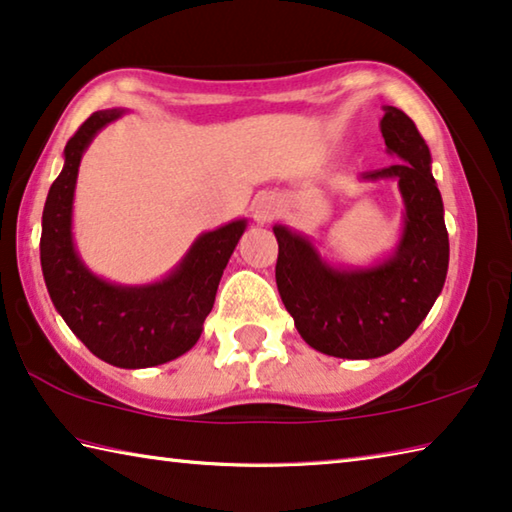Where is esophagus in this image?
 I'll return each mask as SVG.
<instances>
[{"instance_id":"34e87169","label":"esophagus","mask_w":512,"mask_h":512,"mask_svg":"<svg viewBox=\"0 0 512 512\" xmlns=\"http://www.w3.org/2000/svg\"><path fill=\"white\" fill-rule=\"evenodd\" d=\"M253 212H255V221H257L259 225L271 223V221L275 219V216L280 214V201H277L275 196H262V198H257Z\"/></svg>"}]
</instances>
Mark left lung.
Listing matches in <instances>:
<instances>
[{"instance_id":"obj_1","label":"left lung","mask_w":512,"mask_h":512,"mask_svg":"<svg viewBox=\"0 0 512 512\" xmlns=\"http://www.w3.org/2000/svg\"><path fill=\"white\" fill-rule=\"evenodd\" d=\"M381 119L388 153L402 162L363 173L395 178L404 198V230L395 253L370 268L329 266L307 237L275 225V282L293 323L311 348L341 359L393 352L427 318L443 291L449 237L443 198L431 176V153L413 119L386 106Z\"/></svg>"}]
</instances>
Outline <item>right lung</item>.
<instances>
[{
  "instance_id": "1",
  "label": "right lung",
  "mask_w": 512,
  "mask_h": 512,
  "mask_svg": "<svg viewBox=\"0 0 512 512\" xmlns=\"http://www.w3.org/2000/svg\"><path fill=\"white\" fill-rule=\"evenodd\" d=\"M124 110H99L65 146V167L42 212L40 264L51 302L94 357L117 368L160 366L192 350L214 307L223 268L246 230V219L198 237L164 280L121 287L88 271L74 248L72 205L85 149Z\"/></svg>"
}]
</instances>
